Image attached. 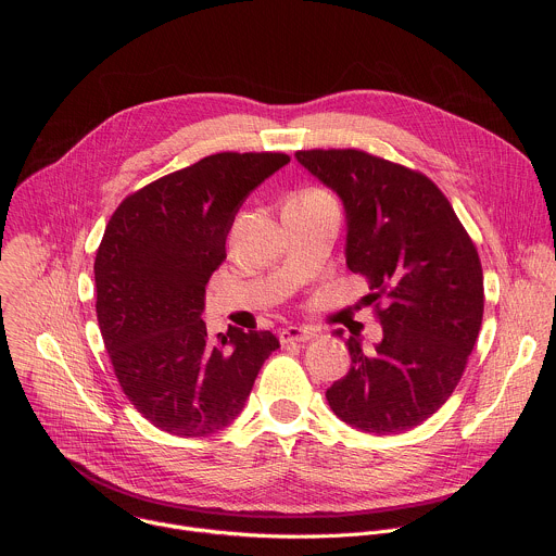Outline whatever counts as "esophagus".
I'll return each instance as SVG.
<instances>
[{"instance_id": "34e87169", "label": "esophagus", "mask_w": 556, "mask_h": 556, "mask_svg": "<svg viewBox=\"0 0 556 556\" xmlns=\"http://www.w3.org/2000/svg\"><path fill=\"white\" fill-rule=\"evenodd\" d=\"M316 334L312 332V330H307V328H294V326H290V328H283L281 332H279V341L283 343V345H288V343H307V341H312Z\"/></svg>"}]
</instances>
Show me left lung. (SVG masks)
<instances>
[{"instance_id": "8db88e82", "label": "left lung", "mask_w": 556, "mask_h": 556, "mask_svg": "<svg viewBox=\"0 0 556 556\" xmlns=\"http://www.w3.org/2000/svg\"><path fill=\"white\" fill-rule=\"evenodd\" d=\"M294 157L341 198L345 262L369 279V303L387 294L378 309L382 339L371 352L361 339L345 341L350 371L326 399L358 431H409L448 401L478 341L484 314L478 251L427 176L358 149H309Z\"/></svg>"}]
</instances>
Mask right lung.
I'll use <instances>...</instances> for the list:
<instances>
[{
    "label": "right lung",
    "mask_w": 556,
    "mask_h": 556,
    "mask_svg": "<svg viewBox=\"0 0 556 556\" xmlns=\"http://www.w3.org/2000/svg\"><path fill=\"white\" fill-rule=\"evenodd\" d=\"M290 163L286 153H215L131 193L97 251V319L129 403L153 427L204 438L242 414L268 330L202 321L206 283L226 260V235L244 200Z\"/></svg>",
    "instance_id": "1"
}]
</instances>
